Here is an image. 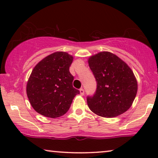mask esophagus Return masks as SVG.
Segmentation results:
<instances>
[{
  "label": "esophagus",
  "mask_w": 158,
  "mask_h": 158,
  "mask_svg": "<svg viewBox=\"0 0 158 158\" xmlns=\"http://www.w3.org/2000/svg\"><path fill=\"white\" fill-rule=\"evenodd\" d=\"M80 94H81V96H83L84 94H85V93H84V90L83 89V88H81V89H80Z\"/></svg>",
  "instance_id": "esophagus-1"
}]
</instances>
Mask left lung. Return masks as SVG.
Masks as SVG:
<instances>
[{"label": "left lung", "mask_w": 158, "mask_h": 158, "mask_svg": "<svg viewBox=\"0 0 158 158\" xmlns=\"http://www.w3.org/2000/svg\"><path fill=\"white\" fill-rule=\"evenodd\" d=\"M88 62L97 83L95 94L87 97L89 109L106 118L126 112L132 105L137 92V81L131 69L109 52L90 56Z\"/></svg>", "instance_id": "1"}]
</instances>
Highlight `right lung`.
<instances>
[{"mask_svg": "<svg viewBox=\"0 0 158 158\" xmlns=\"http://www.w3.org/2000/svg\"><path fill=\"white\" fill-rule=\"evenodd\" d=\"M73 57L56 52L41 60L32 70L27 84V94L33 109L41 115L57 118L70 109L80 94L73 86L74 77L69 68Z\"/></svg>", "mask_w": 158, "mask_h": 158, "instance_id": "1", "label": "right lung"}]
</instances>
